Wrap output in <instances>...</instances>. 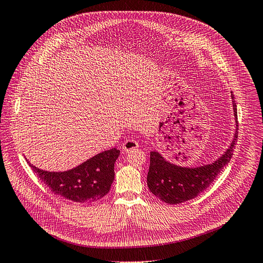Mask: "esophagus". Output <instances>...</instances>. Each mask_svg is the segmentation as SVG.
<instances>
[{
	"instance_id": "obj_1",
	"label": "esophagus",
	"mask_w": 263,
	"mask_h": 263,
	"mask_svg": "<svg viewBox=\"0 0 263 263\" xmlns=\"http://www.w3.org/2000/svg\"><path fill=\"white\" fill-rule=\"evenodd\" d=\"M139 148V143L135 140H126L123 144H122V151L124 153H129L132 149Z\"/></svg>"
}]
</instances>
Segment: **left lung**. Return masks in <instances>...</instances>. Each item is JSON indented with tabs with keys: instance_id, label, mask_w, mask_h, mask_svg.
Here are the masks:
<instances>
[{
	"instance_id": "obj_1",
	"label": "left lung",
	"mask_w": 263,
	"mask_h": 263,
	"mask_svg": "<svg viewBox=\"0 0 263 263\" xmlns=\"http://www.w3.org/2000/svg\"><path fill=\"white\" fill-rule=\"evenodd\" d=\"M231 97L236 125L235 133L230 146L215 161L198 167H183L168 161L157 151L151 152L147 185L149 191L161 201L177 205L195 198L209 187L221 170L230 162L238 134L236 103L234 95L231 94Z\"/></svg>"
}]
</instances>
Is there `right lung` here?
<instances>
[{"instance_id": "right-lung-1", "label": "right lung", "mask_w": 263, "mask_h": 263, "mask_svg": "<svg viewBox=\"0 0 263 263\" xmlns=\"http://www.w3.org/2000/svg\"><path fill=\"white\" fill-rule=\"evenodd\" d=\"M119 154V149L111 148L95 155L70 170L58 172L39 169L27 161L56 195L76 202L91 203L109 192L115 178V162Z\"/></svg>"}]
</instances>
